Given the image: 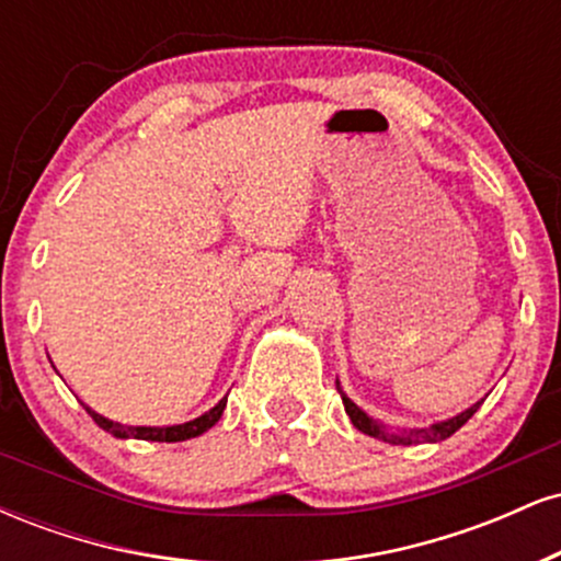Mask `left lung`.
Here are the masks:
<instances>
[{"label":"left lung","instance_id":"obj_1","mask_svg":"<svg viewBox=\"0 0 561 561\" xmlns=\"http://www.w3.org/2000/svg\"><path fill=\"white\" fill-rule=\"evenodd\" d=\"M337 390H340V385H337ZM340 398H343L345 414L351 416L353 427H358V430H362V433L371 435V437H379V440H385V443H396V446H411V443H437V440H446V437L454 435L456 430H459V427H465V424H467L469 420H472V414H474V411L480 409V403H474L472 409L461 411L459 416H454V420H448V422L433 424V427L411 430V433H398V435H388V433H385L382 427H379L377 422H371L369 416H366L364 411L358 409V405L353 403L351 398H347L343 390H340Z\"/></svg>","mask_w":561,"mask_h":561}]
</instances>
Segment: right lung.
Instances as JSON below:
<instances>
[{
    "label": "right lung",
    "instance_id": "right-lung-1",
    "mask_svg": "<svg viewBox=\"0 0 561 561\" xmlns=\"http://www.w3.org/2000/svg\"><path fill=\"white\" fill-rule=\"evenodd\" d=\"M83 409H87V414L92 416V420L100 424L105 433H113L115 437H137V440H156V443H179V440H190V437L203 435L205 430L214 427V424L221 420L224 409H227V398H221V401H218L214 409L208 411V414L197 416V420H192L186 424H173V427H124V424L100 416L96 411L89 409L87 403H83Z\"/></svg>",
    "mask_w": 561,
    "mask_h": 561
}]
</instances>
